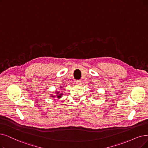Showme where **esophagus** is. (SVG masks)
Segmentation results:
<instances>
[{
	"instance_id": "34e87169",
	"label": "esophagus",
	"mask_w": 148,
	"mask_h": 148,
	"mask_svg": "<svg viewBox=\"0 0 148 148\" xmlns=\"http://www.w3.org/2000/svg\"><path fill=\"white\" fill-rule=\"evenodd\" d=\"M81 84V81L80 80H76V85H80Z\"/></svg>"
}]
</instances>
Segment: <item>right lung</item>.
Returning <instances> with one entry per match:
<instances>
[{
    "label": "right lung",
    "instance_id": "obj_1",
    "mask_svg": "<svg viewBox=\"0 0 148 148\" xmlns=\"http://www.w3.org/2000/svg\"><path fill=\"white\" fill-rule=\"evenodd\" d=\"M60 88H61L62 87L61 86ZM54 93H55V95H53V94H50V97L53 98H57L58 99H60L62 95H63V93H60V91H55Z\"/></svg>",
    "mask_w": 148,
    "mask_h": 148
}]
</instances>
